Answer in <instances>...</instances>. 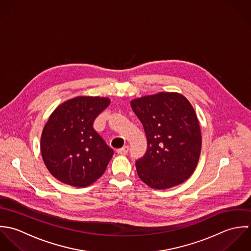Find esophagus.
Wrapping results in <instances>:
<instances>
[{
	"mask_svg": "<svg viewBox=\"0 0 251 251\" xmlns=\"http://www.w3.org/2000/svg\"><path fill=\"white\" fill-rule=\"evenodd\" d=\"M128 151H129V147H128V146H125V147H123V148H121V149L117 150L116 152H117L118 154L125 155V154H127V153H128Z\"/></svg>",
	"mask_w": 251,
	"mask_h": 251,
	"instance_id": "1",
	"label": "esophagus"
}]
</instances>
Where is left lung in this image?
Here are the masks:
<instances>
[{
	"label": "left lung",
	"mask_w": 251,
	"mask_h": 251,
	"mask_svg": "<svg viewBox=\"0 0 251 251\" xmlns=\"http://www.w3.org/2000/svg\"><path fill=\"white\" fill-rule=\"evenodd\" d=\"M131 106L148 140L146 154L136 161L139 177L154 189L184 182L197 167L201 148L200 124L189 100L161 92L135 99Z\"/></svg>",
	"instance_id": "8db88e82"
}]
</instances>
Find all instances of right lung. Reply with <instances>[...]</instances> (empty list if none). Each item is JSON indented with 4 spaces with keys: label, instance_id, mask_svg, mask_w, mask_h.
<instances>
[{
    "label": "right lung",
    "instance_id": "right-lung-1",
    "mask_svg": "<svg viewBox=\"0 0 251 251\" xmlns=\"http://www.w3.org/2000/svg\"><path fill=\"white\" fill-rule=\"evenodd\" d=\"M110 100L79 96L61 103L44 127L41 151L51 175L63 183L86 187L104 173L113 151L93 123Z\"/></svg>",
    "mask_w": 251,
    "mask_h": 251
}]
</instances>
